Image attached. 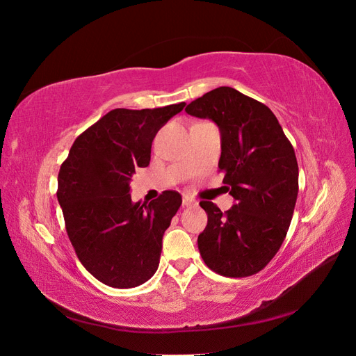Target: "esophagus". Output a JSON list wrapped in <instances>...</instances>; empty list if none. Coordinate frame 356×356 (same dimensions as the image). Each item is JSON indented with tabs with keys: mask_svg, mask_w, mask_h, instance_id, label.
Returning a JSON list of instances; mask_svg holds the SVG:
<instances>
[{
	"mask_svg": "<svg viewBox=\"0 0 356 356\" xmlns=\"http://www.w3.org/2000/svg\"><path fill=\"white\" fill-rule=\"evenodd\" d=\"M197 202L193 199V197H190V196H187V195H184L182 196V204H184V207H193V204H196Z\"/></svg>",
	"mask_w": 356,
	"mask_h": 356,
	"instance_id": "esophagus-1",
	"label": "esophagus"
}]
</instances>
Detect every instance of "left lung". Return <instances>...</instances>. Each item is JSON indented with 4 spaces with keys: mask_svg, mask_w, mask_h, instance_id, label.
I'll return each mask as SVG.
<instances>
[{
    "mask_svg": "<svg viewBox=\"0 0 356 356\" xmlns=\"http://www.w3.org/2000/svg\"><path fill=\"white\" fill-rule=\"evenodd\" d=\"M186 111L218 126V168L236 200L225 212L200 202L208 213L197 238L200 255L218 275H255L276 255L293 218L298 195L294 148L268 106L227 86L204 93Z\"/></svg>",
    "mask_w": 356,
    "mask_h": 356,
    "instance_id": "8db88e82",
    "label": "left lung"
}]
</instances>
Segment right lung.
Segmentation results:
<instances>
[{
    "instance_id": "add662e5",
    "label": "right lung",
    "mask_w": 356,
    "mask_h": 356,
    "mask_svg": "<svg viewBox=\"0 0 356 356\" xmlns=\"http://www.w3.org/2000/svg\"><path fill=\"white\" fill-rule=\"evenodd\" d=\"M186 102L154 110L115 108L75 139L58 175V200L68 238L90 275L113 288L152 277L161 239L179 209L178 191L132 202L131 179L152 159L156 134Z\"/></svg>"
}]
</instances>
